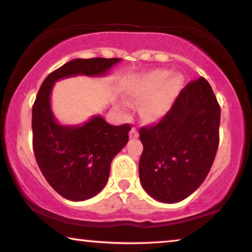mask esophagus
Here are the masks:
<instances>
[{
  "mask_svg": "<svg viewBox=\"0 0 252 252\" xmlns=\"http://www.w3.org/2000/svg\"><path fill=\"white\" fill-rule=\"evenodd\" d=\"M138 136H139V132H138L137 127H134V126L131 127V130H130V138H132V139H134V138H138Z\"/></svg>",
  "mask_w": 252,
  "mask_h": 252,
  "instance_id": "obj_1",
  "label": "esophagus"
}]
</instances>
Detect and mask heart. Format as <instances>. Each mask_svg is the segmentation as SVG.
I'll return each mask as SVG.
<instances>
[{"label":"heart","mask_w":252,"mask_h":252,"mask_svg":"<svg viewBox=\"0 0 252 252\" xmlns=\"http://www.w3.org/2000/svg\"><path fill=\"white\" fill-rule=\"evenodd\" d=\"M182 87L178 75L170 76L165 69H155L137 76L127 84L126 94L133 101L141 102L140 116L153 122L162 119L175 104Z\"/></svg>","instance_id":"obj_1"}]
</instances>
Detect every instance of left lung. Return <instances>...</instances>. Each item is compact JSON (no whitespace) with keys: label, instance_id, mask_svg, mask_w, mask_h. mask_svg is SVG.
Returning <instances> with one entry per match:
<instances>
[{"label":"left lung","instance_id":"obj_1","mask_svg":"<svg viewBox=\"0 0 252 252\" xmlns=\"http://www.w3.org/2000/svg\"><path fill=\"white\" fill-rule=\"evenodd\" d=\"M220 106L208 81H192L158 125L139 130L144 146L139 178L144 189L164 203H177L201 186L219 144Z\"/></svg>","mask_w":252,"mask_h":252}]
</instances>
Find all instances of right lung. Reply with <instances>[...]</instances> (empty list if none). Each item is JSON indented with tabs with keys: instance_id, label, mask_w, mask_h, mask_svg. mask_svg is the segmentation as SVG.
Masks as SVG:
<instances>
[{
	"instance_id": "right-lung-1",
	"label": "right lung",
	"mask_w": 252,
	"mask_h": 252,
	"mask_svg": "<svg viewBox=\"0 0 252 252\" xmlns=\"http://www.w3.org/2000/svg\"><path fill=\"white\" fill-rule=\"evenodd\" d=\"M120 58L73 59L45 77L32 109L33 150L44 178L63 197L84 201L107 184L113 158L129 140L130 125L111 126L94 115L82 126H63L51 109L57 81L106 75Z\"/></svg>"
}]
</instances>
